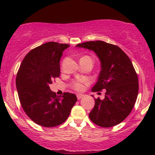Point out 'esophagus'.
Segmentation results:
<instances>
[{
	"instance_id": "1",
	"label": "esophagus",
	"mask_w": 155,
	"mask_h": 155,
	"mask_svg": "<svg viewBox=\"0 0 155 155\" xmlns=\"http://www.w3.org/2000/svg\"><path fill=\"white\" fill-rule=\"evenodd\" d=\"M84 97V95L83 94H77V98H78V99H80L81 98H82V97Z\"/></svg>"
}]
</instances>
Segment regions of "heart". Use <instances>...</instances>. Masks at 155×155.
<instances>
[{
	"label": "heart",
	"mask_w": 155,
	"mask_h": 155,
	"mask_svg": "<svg viewBox=\"0 0 155 155\" xmlns=\"http://www.w3.org/2000/svg\"><path fill=\"white\" fill-rule=\"evenodd\" d=\"M83 83L84 82L80 80V81H77V82H74L72 84V87L73 88L75 89L76 90H82L83 89Z\"/></svg>",
	"instance_id": "obj_1"
}]
</instances>
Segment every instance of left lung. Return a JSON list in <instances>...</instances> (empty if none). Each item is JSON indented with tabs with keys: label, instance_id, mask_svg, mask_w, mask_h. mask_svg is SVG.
I'll return each instance as SVG.
<instances>
[{
	"label": "left lung",
	"instance_id": "1",
	"mask_svg": "<svg viewBox=\"0 0 155 155\" xmlns=\"http://www.w3.org/2000/svg\"><path fill=\"white\" fill-rule=\"evenodd\" d=\"M76 47L92 51L98 57L101 71L92 91L106 90L104 99H94L89 117L101 127L118 125L130 114L138 94V78L132 62L118 46L102 41L84 42Z\"/></svg>",
	"mask_w": 155,
	"mask_h": 155
}]
</instances>
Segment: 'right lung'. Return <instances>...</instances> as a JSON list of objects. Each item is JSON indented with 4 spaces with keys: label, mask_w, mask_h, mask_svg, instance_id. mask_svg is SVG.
<instances>
[{
    "label": "right lung",
    "mask_w": 155,
    "mask_h": 155,
    "mask_svg": "<svg viewBox=\"0 0 155 155\" xmlns=\"http://www.w3.org/2000/svg\"><path fill=\"white\" fill-rule=\"evenodd\" d=\"M70 45L48 42L30 51L23 59L16 78L21 105L31 120L51 128L62 124L71 114L77 97L64 93L59 97L51 90L52 80L60 76V61Z\"/></svg>",
    "instance_id": "right-lung-1"
}]
</instances>
